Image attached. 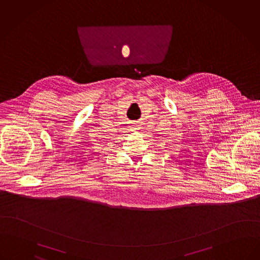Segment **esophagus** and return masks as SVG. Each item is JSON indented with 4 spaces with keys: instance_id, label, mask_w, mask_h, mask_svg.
Here are the masks:
<instances>
[{
    "instance_id": "34e87169",
    "label": "esophagus",
    "mask_w": 260,
    "mask_h": 260,
    "mask_svg": "<svg viewBox=\"0 0 260 260\" xmlns=\"http://www.w3.org/2000/svg\"><path fill=\"white\" fill-rule=\"evenodd\" d=\"M139 127H140V123L138 122H135L133 123V129L134 131H138L139 129Z\"/></svg>"
}]
</instances>
